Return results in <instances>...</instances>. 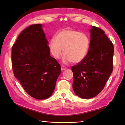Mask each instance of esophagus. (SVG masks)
I'll use <instances>...</instances> for the list:
<instances>
[{
	"label": "esophagus",
	"instance_id": "34e87169",
	"mask_svg": "<svg viewBox=\"0 0 125 125\" xmlns=\"http://www.w3.org/2000/svg\"><path fill=\"white\" fill-rule=\"evenodd\" d=\"M66 68H66L65 66L62 65V66H61V69H62V70H65Z\"/></svg>",
	"mask_w": 125,
	"mask_h": 125
}]
</instances>
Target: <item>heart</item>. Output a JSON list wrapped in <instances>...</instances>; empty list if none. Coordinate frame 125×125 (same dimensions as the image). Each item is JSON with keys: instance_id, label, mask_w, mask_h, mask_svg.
<instances>
[{"instance_id": "heart-1", "label": "heart", "mask_w": 125, "mask_h": 125, "mask_svg": "<svg viewBox=\"0 0 125 125\" xmlns=\"http://www.w3.org/2000/svg\"><path fill=\"white\" fill-rule=\"evenodd\" d=\"M51 54L59 58L64 54L65 61L78 63L88 54L90 46V39L88 35L78 30L67 28L56 34L48 44Z\"/></svg>"}]
</instances>
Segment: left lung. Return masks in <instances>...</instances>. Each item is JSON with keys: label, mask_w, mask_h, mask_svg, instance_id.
<instances>
[{"label": "left lung", "mask_w": 125, "mask_h": 125, "mask_svg": "<svg viewBox=\"0 0 125 125\" xmlns=\"http://www.w3.org/2000/svg\"><path fill=\"white\" fill-rule=\"evenodd\" d=\"M88 54L82 61L71 67L73 90L82 99L98 95L104 88L113 71L114 48L102 29L92 26Z\"/></svg>", "instance_id": "left-lung-1"}]
</instances>
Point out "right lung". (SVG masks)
<instances>
[{
  "label": "right lung",
  "instance_id": "right-lung-1",
  "mask_svg": "<svg viewBox=\"0 0 125 125\" xmlns=\"http://www.w3.org/2000/svg\"><path fill=\"white\" fill-rule=\"evenodd\" d=\"M41 24L25 28L12 46L11 62L14 77L29 95L38 100L50 97L61 73V66L50 54Z\"/></svg>",
  "mask_w": 125,
  "mask_h": 125
}]
</instances>
